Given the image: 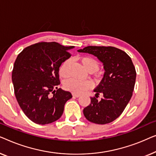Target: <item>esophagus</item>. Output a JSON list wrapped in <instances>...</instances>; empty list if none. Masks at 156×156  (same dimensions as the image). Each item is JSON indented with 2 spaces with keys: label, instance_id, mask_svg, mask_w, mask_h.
Segmentation results:
<instances>
[{
  "label": "esophagus",
  "instance_id": "34e87169",
  "mask_svg": "<svg viewBox=\"0 0 156 156\" xmlns=\"http://www.w3.org/2000/svg\"><path fill=\"white\" fill-rule=\"evenodd\" d=\"M73 96L75 98H78L80 97V95H78V94H76V93H73Z\"/></svg>",
  "mask_w": 156,
  "mask_h": 156
}]
</instances>
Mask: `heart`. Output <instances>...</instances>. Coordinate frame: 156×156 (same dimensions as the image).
Listing matches in <instances>:
<instances>
[{
  "label": "heart",
  "instance_id": "1",
  "mask_svg": "<svg viewBox=\"0 0 156 156\" xmlns=\"http://www.w3.org/2000/svg\"><path fill=\"white\" fill-rule=\"evenodd\" d=\"M81 63L83 67L89 73H94L98 71L100 68V63L95 58L90 56H85L80 58ZM71 61L69 59L63 62L59 68V75L61 78H66L69 76V67ZM64 87L67 90L71 91L73 93L80 94L83 92L92 88L93 87V83L91 80H78L76 79L71 78L64 82Z\"/></svg>",
  "mask_w": 156,
  "mask_h": 156
}]
</instances>
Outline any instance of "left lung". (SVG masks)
<instances>
[{"label": "left lung", "mask_w": 156, "mask_h": 156, "mask_svg": "<svg viewBox=\"0 0 156 156\" xmlns=\"http://www.w3.org/2000/svg\"><path fill=\"white\" fill-rule=\"evenodd\" d=\"M78 51L97 56L105 71L100 84L94 90L95 97L90 98V104L83 109L84 116L98 124L115 121L124 110L134 89L136 72L130 56L113 47L88 46ZM100 94L103 98L98 101Z\"/></svg>", "instance_id": "left-lung-1"}]
</instances>
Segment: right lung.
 I'll return each mask as SVG.
<instances>
[{"label": "right lung", "instance_id": "right-lung-1", "mask_svg": "<svg viewBox=\"0 0 156 156\" xmlns=\"http://www.w3.org/2000/svg\"><path fill=\"white\" fill-rule=\"evenodd\" d=\"M73 47L55 41L39 42L24 49L15 61L12 80L15 97L25 115L36 124L58 120L72 98L70 92L58 85L59 67L71 57L69 50ZM51 92L53 97H50Z\"/></svg>", "mask_w": 156, "mask_h": 156}]
</instances>
